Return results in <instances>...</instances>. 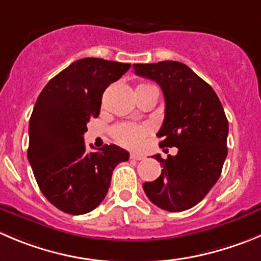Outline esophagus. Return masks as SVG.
<instances>
[{
    "label": "esophagus",
    "instance_id": "1",
    "mask_svg": "<svg viewBox=\"0 0 261 261\" xmlns=\"http://www.w3.org/2000/svg\"><path fill=\"white\" fill-rule=\"evenodd\" d=\"M130 158H131V160L140 161V160H144V155H143L142 153H131Z\"/></svg>",
    "mask_w": 261,
    "mask_h": 261
}]
</instances>
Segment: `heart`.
Instances as JSON below:
<instances>
[{"mask_svg": "<svg viewBox=\"0 0 261 261\" xmlns=\"http://www.w3.org/2000/svg\"><path fill=\"white\" fill-rule=\"evenodd\" d=\"M147 134L148 128L145 126L134 125V123H122L113 128V136L117 143L128 148L140 147Z\"/></svg>", "mask_w": 261, "mask_h": 261, "instance_id": "obj_1", "label": "heart"}]
</instances>
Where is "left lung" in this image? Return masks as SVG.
I'll use <instances>...</instances> for the list:
<instances>
[{
	"mask_svg": "<svg viewBox=\"0 0 261 261\" xmlns=\"http://www.w3.org/2000/svg\"><path fill=\"white\" fill-rule=\"evenodd\" d=\"M138 75L153 80L165 96V119L157 135L161 147L177 154L153 158L164 167L160 177L143 184L152 203L170 213L196 206L220 177L228 154V119L213 87L180 62L134 64Z\"/></svg>",
	"mask_w": 261,
	"mask_h": 261,
	"instance_id": "8db88e82",
	"label": "left lung"
}]
</instances>
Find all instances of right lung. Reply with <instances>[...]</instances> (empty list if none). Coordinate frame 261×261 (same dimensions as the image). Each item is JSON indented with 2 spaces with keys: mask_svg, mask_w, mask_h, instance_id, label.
Returning a JSON list of instances; mask_svg holds the SVG:
<instances>
[{
  "mask_svg": "<svg viewBox=\"0 0 261 261\" xmlns=\"http://www.w3.org/2000/svg\"><path fill=\"white\" fill-rule=\"evenodd\" d=\"M130 64L85 58L48 81L29 119L28 161L43 196L60 211L82 215L96 208L108 193L114 167L128 152L104 145L86 152L84 134L100 113L107 87Z\"/></svg>",
  "mask_w": 261,
  "mask_h": 261,
  "instance_id": "1",
  "label": "right lung"
}]
</instances>
